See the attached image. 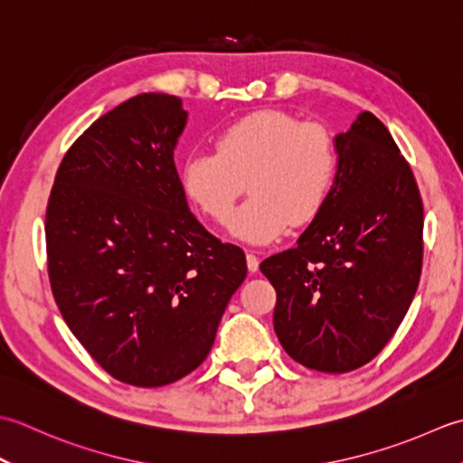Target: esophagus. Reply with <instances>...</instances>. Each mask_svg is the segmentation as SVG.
Returning a JSON list of instances; mask_svg holds the SVG:
<instances>
[{"label":"esophagus","instance_id":"1","mask_svg":"<svg viewBox=\"0 0 463 463\" xmlns=\"http://www.w3.org/2000/svg\"><path fill=\"white\" fill-rule=\"evenodd\" d=\"M248 268H250V271L260 269V258L253 251H248Z\"/></svg>","mask_w":463,"mask_h":463}]
</instances>
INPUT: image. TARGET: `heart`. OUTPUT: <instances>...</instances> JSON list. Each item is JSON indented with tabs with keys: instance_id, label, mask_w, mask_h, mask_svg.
Returning a JSON list of instances; mask_svg holds the SVG:
<instances>
[{
	"instance_id": "b5f03b06",
	"label": "heart",
	"mask_w": 463,
	"mask_h": 463,
	"mask_svg": "<svg viewBox=\"0 0 463 463\" xmlns=\"http://www.w3.org/2000/svg\"><path fill=\"white\" fill-rule=\"evenodd\" d=\"M337 164L335 137L326 126L260 109L225 126L215 137V152L187 156L182 184L207 218L223 223L248 182L251 197L233 215L230 230L250 243H268L291 220L307 223L322 212Z\"/></svg>"
}]
</instances>
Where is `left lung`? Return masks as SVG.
Returning a JSON list of instances; mask_svg holds the SVG:
<instances>
[{
  "mask_svg": "<svg viewBox=\"0 0 463 463\" xmlns=\"http://www.w3.org/2000/svg\"><path fill=\"white\" fill-rule=\"evenodd\" d=\"M337 175L298 245L261 261L273 329L309 370L372 362L408 314L421 276L423 203L410 164L373 113L335 136Z\"/></svg>",
  "mask_w": 463,
  "mask_h": 463,
  "instance_id": "left-lung-1",
  "label": "left lung"
}]
</instances>
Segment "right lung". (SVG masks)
Instances as JSON below:
<instances>
[{
	"mask_svg": "<svg viewBox=\"0 0 463 463\" xmlns=\"http://www.w3.org/2000/svg\"><path fill=\"white\" fill-rule=\"evenodd\" d=\"M182 99L139 93L63 156L45 212L50 284L65 324L116 380L159 388L210 354L245 253L195 220L174 149Z\"/></svg>",
	"mask_w": 463,
	"mask_h": 463,
	"instance_id": "right-lung-1",
	"label": "right lung"
}]
</instances>
